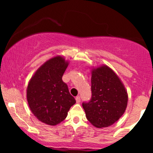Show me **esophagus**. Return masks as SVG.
Here are the masks:
<instances>
[{"mask_svg": "<svg viewBox=\"0 0 153 153\" xmlns=\"http://www.w3.org/2000/svg\"><path fill=\"white\" fill-rule=\"evenodd\" d=\"M75 100H76V102L77 103H80V96H77V97L75 98Z\"/></svg>", "mask_w": 153, "mask_h": 153, "instance_id": "1", "label": "esophagus"}]
</instances>
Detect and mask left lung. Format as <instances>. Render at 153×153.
I'll return each mask as SVG.
<instances>
[{"label":"left lung","mask_w":153,"mask_h":153,"mask_svg":"<svg viewBox=\"0 0 153 153\" xmlns=\"http://www.w3.org/2000/svg\"><path fill=\"white\" fill-rule=\"evenodd\" d=\"M92 98L82 103L85 116L97 128L114 124L125 112L128 103L126 88L111 68L102 65L91 68Z\"/></svg>","instance_id":"left-lung-1"}]
</instances>
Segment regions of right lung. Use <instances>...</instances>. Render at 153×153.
<instances>
[{"label":"right lung","mask_w":153,"mask_h":153,"mask_svg":"<svg viewBox=\"0 0 153 153\" xmlns=\"http://www.w3.org/2000/svg\"><path fill=\"white\" fill-rule=\"evenodd\" d=\"M68 65L69 61L63 56H54L36 70L28 83L29 108L38 120L48 125L62 122L76 102L62 80Z\"/></svg>","instance_id":"obj_1"}]
</instances>
